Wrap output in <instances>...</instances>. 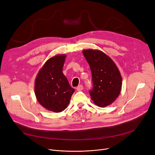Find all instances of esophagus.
I'll return each instance as SVG.
<instances>
[{
	"mask_svg": "<svg viewBox=\"0 0 155 155\" xmlns=\"http://www.w3.org/2000/svg\"><path fill=\"white\" fill-rule=\"evenodd\" d=\"M83 89H84V87H83L82 85H80L77 87V91H82Z\"/></svg>",
	"mask_w": 155,
	"mask_h": 155,
	"instance_id": "1",
	"label": "esophagus"
}]
</instances>
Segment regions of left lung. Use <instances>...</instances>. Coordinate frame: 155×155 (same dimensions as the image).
Instances as JSON below:
<instances>
[{
  "mask_svg": "<svg viewBox=\"0 0 155 155\" xmlns=\"http://www.w3.org/2000/svg\"><path fill=\"white\" fill-rule=\"evenodd\" d=\"M83 54L90 65L92 88L89 91L91 99L99 107L112 104L119 96L122 78L115 63L99 50H84Z\"/></svg>",
  "mask_w": 155,
  "mask_h": 155,
  "instance_id": "obj_1",
  "label": "left lung"
}]
</instances>
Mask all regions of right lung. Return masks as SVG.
Segmentation results:
<instances>
[{"label":"right lung","mask_w":155,"mask_h":155,"mask_svg":"<svg viewBox=\"0 0 155 155\" xmlns=\"http://www.w3.org/2000/svg\"><path fill=\"white\" fill-rule=\"evenodd\" d=\"M64 55L49 59L39 71L35 80V95L41 105L54 112L67 108L75 89L71 87L62 72Z\"/></svg>","instance_id":"obj_1"}]
</instances>
